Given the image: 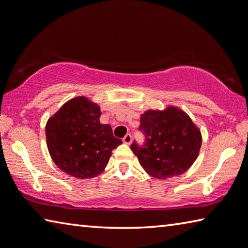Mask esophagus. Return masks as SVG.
I'll return each instance as SVG.
<instances>
[{
  "label": "esophagus",
  "mask_w": 248,
  "mask_h": 248,
  "mask_svg": "<svg viewBox=\"0 0 248 248\" xmlns=\"http://www.w3.org/2000/svg\"><path fill=\"white\" fill-rule=\"evenodd\" d=\"M123 142L125 144H130V143H132V135H130V134L125 135L124 138H123Z\"/></svg>",
  "instance_id": "1"
}]
</instances>
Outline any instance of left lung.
Listing matches in <instances>:
<instances>
[{
	"mask_svg": "<svg viewBox=\"0 0 248 248\" xmlns=\"http://www.w3.org/2000/svg\"><path fill=\"white\" fill-rule=\"evenodd\" d=\"M144 146L134 142L130 149L149 175L167 179L184 174L192 166L202 146L201 129L178 107L149 109L140 115Z\"/></svg>",
	"mask_w": 248,
	"mask_h": 248,
	"instance_id": "left-lung-1",
	"label": "left lung"
}]
</instances>
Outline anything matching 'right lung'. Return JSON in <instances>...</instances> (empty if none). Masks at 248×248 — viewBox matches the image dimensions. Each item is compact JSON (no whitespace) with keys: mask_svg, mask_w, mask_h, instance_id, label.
Listing matches in <instances>:
<instances>
[{"mask_svg":"<svg viewBox=\"0 0 248 248\" xmlns=\"http://www.w3.org/2000/svg\"><path fill=\"white\" fill-rule=\"evenodd\" d=\"M100 107L86 96L63 104L46 123V144L51 160L66 174L78 179L100 175L112 150L122 143L111 126L101 124Z\"/></svg>","mask_w":248,"mask_h":248,"instance_id":"obj_1","label":"right lung"}]
</instances>
